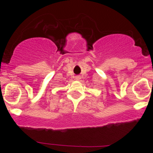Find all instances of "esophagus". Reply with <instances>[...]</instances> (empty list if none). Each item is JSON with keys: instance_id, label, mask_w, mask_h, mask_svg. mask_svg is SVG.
Segmentation results:
<instances>
[{"instance_id": "obj_1", "label": "esophagus", "mask_w": 153, "mask_h": 153, "mask_svg": "<svg viewBox=\"0 0 153 153\" xmlns=\"http://www.w3.org/2000/svg\"><path fill=\"white\" fill-rule=\"evenodd\" d=\"M80 79H81V77H80V76H76V80H79Z\"/></svg>"}]
</instances>
